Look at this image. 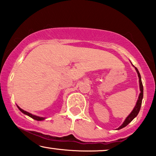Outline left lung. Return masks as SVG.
<instances>
[{
  "instance_id": "obj_1",
  "label": "left lung",
  "mask_w": 156,
  "mask_h": 156,
  "mask_svg": "<svg viewBox=\"0 0 156 156\" xmlns=\"http://www.w3.org/2000/svg\"><path fill=\"white\" fill-rule=\"evenodd\" d=\"M136 70L137 72V74H138V76H139V88H140V94H139V98H138V101L136 102V104L135 107H134V108L133 109V111H132L131 113L129 114V115L127 117L126 119H125V120L124 121V122L122 124V125L119 128H117V130H119V129H122V128H125V126H127L129 123L131 122L133 119L135 118L136 116L138 115V114H139V111H140V108H141V102H142V98H143V85H142V82H141V76H140V73H139V70H138V69L136 67H135Z\"/></svg>"
}]
</instances>
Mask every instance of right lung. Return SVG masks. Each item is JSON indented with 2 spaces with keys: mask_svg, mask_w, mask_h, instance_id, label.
I'll use <instances>...</instances> for the list:
<instances>
[{
  "mask_svg": "<svg viewBox=\"0 0 156 156\" xmlns=\"http://www.w3.org/2000/svg\"><path fill=\"white\" fill-rule=\"evenodd\" d=\"M17 108H19V110L20 111V112H22V113H23V114H26V115H28V117H31L32 119H35V120H37V121H41V120H44V117H38V116L33 115V114H30V113L27 112L26 111H24V110H23V109H22V108H20V107L18 106V105H17Z\"/></svg>",
  "mask_w": 156,
  "mask_h": 156,
  "instance_id": "right-lung-1",
  "label": "right lung"
}]
</instances>
